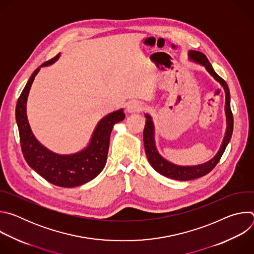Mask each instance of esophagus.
<instances>
[{"label":"esophagus","instance_id":"esophagus-1","mask_svg":"<svg viewBox=\"0 0 254 254\" xmlns=\"http://www.w3.org/2000/svg\"><path fill=\"white\" fill-rule=\"evenodd\" d=\"M143 108V105L138 102V101H131L127 104V112L128 114H134V113H138L140 111H142Z\"/></svg>","mask_w":254,"mask_h":254}]
</instances>
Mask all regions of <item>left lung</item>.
<instances>
[{"mask_svg": "<svg viewBox=\"0 0 254 254\" xmlns=\"http://www.w3.org/2000/svg\"><path fill=\"white\" fill-rule=\"evenodd\" d=\"M188 59L193 63L201 65L205 67L208 71V73L223 87L225 92V116H226V130L224 133V137L222 139L221 146L216 153V155L210 159L209 161L195 166H181L176 165L167 159H165L158 151L156 146V139H155V125L153 122V118L149 114H144L146 117V125H144L143 129V144H144V151L148 158L149 163L151 166L161 175L178 181H189L194 180L200 177L207 175L211 172L214 167L218 164L220 158L222 157L227 144L229 143L233 131V116L230 108V92L227 83L220 77L217 75L214 71L212 65L208 61L207 57L199 51L189 50Z\"/></svg>", "mask_w": 254, "mask_h": 254, "instance_id": "8db88e82", "label": "left lung"}]
</instances>
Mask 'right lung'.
<instances>
[{"mask_svg":"<svg viewBox=\"0 0 254 254\" xmlns=\"http://www.w3.org/2000/svg\"><path fill=\"white\" fill-rule=\"evenodd\" d=\"M60 53L36 69L30 76L16 105V122L21 148L27 164L53 185L73 188L88 183L103 170L114 126L125 120L124 108L104 116L96 125L86 147L73 154L52 152L36 138L27 117V100L32 83L42 67L55 63Z\"/></svg>","mask_w":254,"mask_h":254,"instance_id":"1","label":"right lung"}]
</instances>
